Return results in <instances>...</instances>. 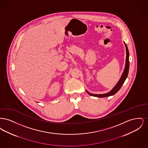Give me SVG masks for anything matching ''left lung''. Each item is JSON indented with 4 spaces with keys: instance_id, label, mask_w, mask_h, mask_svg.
Listing matches in <instances>:
<instances>
[{
    "instance_id": "8db88e82",
    "label": "left lung",
    "mask_w": 148,
    "mask_h": 148,
    "mask_svg": "<svg viewBox=\"0 0 148 148\" xmlns=\"http://www.w3.org/2000/svg\"><path fill=\"white\" fill-rule=\"evenodd\" d=\"M124 43L125 48H126V54H127L126 61H125V68L124 69L123 73L121 77L120 78L119 80L118 81V82L116 83V84L114 86V87L110 92H108L107 93L102 94H92V93L88 92V90H86L87 93L89 95L92 96V97H98V98H104V97H110V96L114 95V94H115L119 90L121 86L124 84L125 80H126V79L127 78V75H128V73H129V50H128L127 44L125 43V42H124Z\"/></svg>"
}]
</instances>
